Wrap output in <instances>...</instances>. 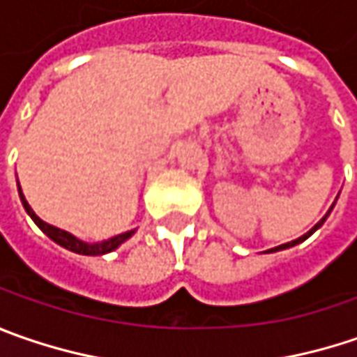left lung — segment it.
<instances>
[{"instance_id": "8db88e82", "label": "left lung", "mask_w": 357, "mask_h": 357, "mask_svg": "<svg viewBox=\"0 0 357 357\" xmlns=\"http://www.w3.org/2000/svg\"><path fill=\"white\" fill-rule=\"evenodd\" d=\"M333 204H335V202H333ZM332 208H333V206H332ZM332 208H330V211H332ZM330 211H328V213H326V215H324V218H321L318 224L314 225V227H312V229H310L307 234H303L302 238H298V240H294V241H287V243H282V245H278V248H271V250H268V254H271V252H280V250H287V248H294V245L302 243L303 240H307V238H310V236H312V234H314L316 229H319V227L324 225V222H326V218L330 215Z\"/></svg>"}]
</instances>
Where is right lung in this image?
I'll return each instance as SVG.
<instances>
[{"mask_svg":"<svg viewBox=\"0 0 357 357\" xmlns=\"http://www.w3.org/2000/svg\"><path fill=\"white\" fill-rule=\"evenodd\" d=\"M20 197H22V204H24L25 211L29 213V218L38 224L39 229H41L50 240H54L55 243H59L61 248H66V250H70V252H75V254H82V256H103V254H109V252H114L116 248H119L123 241L130 240L133 234H135V229H132V231H126V234L114 236V238H109V240L98 241V243H86V241L77 240L75 236H71L70 231L59 229V227H55V225L45 224L43 220H39L38 215H36V211L31 209L29 204H27L25 195L22 194V188H20Z\"/></svg>","mask_w":357,"mask_h":357,"instance_id":"add662e5","label":"right lung"}]
</instances>
